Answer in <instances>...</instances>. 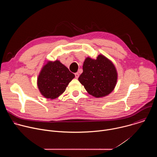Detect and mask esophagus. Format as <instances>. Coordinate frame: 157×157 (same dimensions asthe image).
<instances>
[{
    "label": "esophagus",
    "instance_id": "esophagus-1",
    "mask_svg": "<svg viewBox=\"0 0 157 157\" xmlns=\"http://www.w3.org/2000/svg\"><path fill=\"white\" fill-rule=\"evenodd\" d=\"M75 78H76V79H78V78H79V73H76L75 74Z\"/></svg>",
    "mask_w": 157,
    "mask_h": 157
}]
</instances>
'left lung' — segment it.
I'll return each instance as SVG.
<instances>
[{"instance_id":"left-lung-1","label":"left lung","mask_w":157,"mask_h":157,"mask_svg":"<svg viewBox=\"0 0 157 157\" xmlns=\"http://www.w3.org/2000/svg\"><path fill=\"white\" fill-rule=\"evenodd\" d=\"M82 70L78 80L89 94L100 98L113 91L117 74L114 65L105 56L100 55L96 59L87 58L83 63Z\"/></svg>"}]
</instances>
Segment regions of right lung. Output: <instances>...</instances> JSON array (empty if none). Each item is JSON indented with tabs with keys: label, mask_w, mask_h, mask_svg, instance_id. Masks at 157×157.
Here are the masks:
<instances>
[{
	"label": "right lung",
	"mask_w": 157,
	"mask_h": 157,
	"mask_svg": "<svg viewBox=\"0 0 157 157\" xmlns=\"http://www.w3.org/2000/svg\"><path fill=\"white\" fill-rule=\"evenodd\" d=\"M75 76L59 61H49L43 67L38 76V87L44 97L53 99L66 90Z\"/></svg>",
	"instance_id": "obj_1"
}]
</instances>
